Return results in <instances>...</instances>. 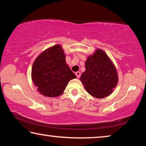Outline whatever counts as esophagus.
I'll use <instances>...</instances> for the list:
<instances>
[{
    "instance_id": "1",
    "label": "esophagus",
    "mask_w": 146,
    "mask_h": 146,
    "mask_svg": "<svg viewBox=\"0 0 146 146\" xmlns=\"http://www.w3.org/2000/svg\"><path fill=\"white\" fill-rule=\"evenodd\" d=\"M75 75H76V77H77V78H80L81 73H80V72H79V71H77V72L75 73Z\"/></svg>"
}]
</instances>
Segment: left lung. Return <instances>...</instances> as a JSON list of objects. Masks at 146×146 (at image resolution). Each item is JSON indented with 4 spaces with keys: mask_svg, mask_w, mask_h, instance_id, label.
<instances>
[{
    "mask_svg": "<svg viewBox=\"0 0 146 146\" xmlns=\"http://www.w3.org/2000/svg\"><path fill=\"white\" fill-rule=\"evenodd\" d=\"M86 71L80 78L86 91L96 98H104L117 86V70L110 58L101 49H97L86 62Z\"/></svg>",
    "mask_w": 146,
    "mask_h": 146,
    "instance_id": "obj_1",
    "label": "left lung"
}]
</instances>
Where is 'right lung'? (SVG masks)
I'll list each match as a JSON object with an SVG mask.
<instances>
[{
    "label": "right lung",
    "mask_w": 146,
    "mask_h": 146,
    "mask_svg": "<svg viewBox=\"0 0 146 146\" xmlns=\"http://www.w3.org/2000/svg\"><path fill=\"white\" fill-rule=\"evenodd\" d=\"M62 47L57 44L46 49L33 64L31 77L42 95L49 97L60 95L69 81L76 76L66 63Z\"/></svg>",
    "instance_id": "add662e5"
}]
</instances>
